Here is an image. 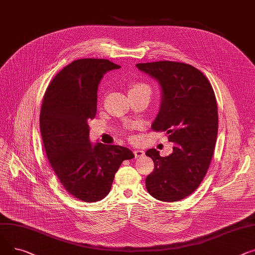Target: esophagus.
Returning <instances> with one entry per match:
<instances>
[{"mask_svg": "<svg viewBox=\"0 0 255 255\" xmlns=\"http://www.w3.org/2000/svg\"><path fill=\"white\" fill-rule=\"evenodd\" d=\"M133 154L136 157H142L145 155V151L143 150V149H134Z\"/></svg>", "mask_w": 255, "mask_h": 255, "instance_id": "obj_1", "label": "esophagus"}]
</instances>
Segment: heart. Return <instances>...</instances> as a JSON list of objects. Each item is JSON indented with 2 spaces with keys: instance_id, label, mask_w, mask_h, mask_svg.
Wrapping results in <instances>:
<instances>
[{
  "instance_id": "1",
  "label": "heart",
  "mask_w": 255,
  "mask_h": 255,
  "mask_svg": "<svg viewBox=\"0 0 255 255\" xmlns=\"http://www.w3.org/2000/svg\"><path fill=\"white\" fill-rule=\"evenodd\" d=\"M134 91H149L150 92V89H149V87L144 84V83H133L130 85L129 87V92H134Z\"/></svg>"
}]
</instances>
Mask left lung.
<instances>
[{
    "instance_id": "obj_1",
    "label": "left lung",
    "mask_w": 255,
    "mask_h": 255,
    "mask_svg": "<svg viewBox=\"0 0 255 255\" xmlns=\"http://www.w3.org/2000/svg\"><path fill=\"white\" fill-rule=\"evenodd\" d=\"M136 67L160 86V107L151 128L166 131L174 143L168 156L154 148L146 151L154 162L146 188L156 200L177 202L199 187L210 166L218 131L215 94L205 75L190 65L163 61Z\"/></svg>"
}]
</instances>
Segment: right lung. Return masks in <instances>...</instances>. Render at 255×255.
<instances>
[{"mask_svg": "<svg viewBox=\"0 0 255 255\" xmlns=\"http://www.w3.org/2000/svg\"><path fill=\"white\" fill-rule=\"evenodd\" d=\"M119 68L108 59H77L55 75L43 98L40 130L50 166L65 189L83 202L106 197L122 162L134 157L127 147L89 140L99 84Z\"/></svg>", "mask_w": 255, "mask_h": 255, "instance_id": "obj_1", "label": "right lung"}]
</instances>
